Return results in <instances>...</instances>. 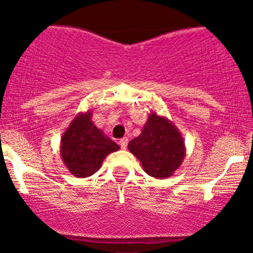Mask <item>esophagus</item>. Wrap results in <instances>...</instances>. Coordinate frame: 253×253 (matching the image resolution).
Listing matches in <instances>:
<instances>
[{"label":"esophagus","instance_id":"obj_1","mask_svg":"<svg viewBox=\"0 0 253 253\" xmlns=\"http://www.w3.org/2000/svg\"><path fill=\"white\" fill-rule=\"evenodd\" d=\"M119 144L120 147H122V149H125L128 147V139H126V138H122V139L119 140Z\"/></svg>","mask_w":253,"mask_h":253}]
</instances>
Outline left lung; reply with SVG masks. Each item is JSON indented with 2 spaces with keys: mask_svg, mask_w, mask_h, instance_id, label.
<instances>
[{
  "mask_svg": "<svg viewBox=\"0 0 253 253\" xmlns=\"http://www.w3.org/2000/svg\"><path fill=\"white\" fill-rule=\"evenodd\" d=\"M128 149L154 178H167L184 161L186 148L181 131L165 116L151 113L142 133L130 140Z\"/></svg>",
  "mask_w": 253,
  "mask_h": 253,
  "instance_id": "8db88e82",
  "label": "left lung"
}]
</instances>
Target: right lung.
I'll return each mask as SVG.
<instances>
[{"label": "right lung", "instance_id": "1", "mask_svg": "<svg viewBox=\"0 0 253 253\" xmlns=\"http://www.w3.org/2000/svg\"><path fill=\"white\" fill-rule=\"evenodd\" d=\"M91 119V110L77 114L60 139V157L76 177L93 175L107 154L120 148Z\"/></svg>", "mask_w": 253, "mask_h": 253}]
</instances>
